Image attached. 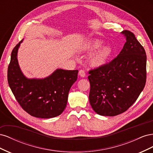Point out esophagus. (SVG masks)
<instances>
[{
	"mask_svg": "<svg viewBox=\"0 0 153 153\" xmlns=\"http://www.w3.org/2000/svg\"><path fill=\"white\" fill-rule=\"evenodd\" d=\"M78 75H79L82 78L85 77V73L84 70H82V69H81V70H80L79 72H78Z\"/></svg>",
	"mask_w": 153,
	"mask_h": 153,
	"instance_id": "34e87169",
	"label": "esophagus"
}]
</instances>
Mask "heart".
<instances>
[{
	"label": "heart",
	"instance_id": "1",
	"mask_svg": "<svg viewBox=\"0 0 153 153\" xmlns=\"http://www.w3.org/2000/svg\"><path fill=\"white\" fill-rule=\"evenodd\" d=\"M104 42L100 39H92L88 41L83 46L82 50L85 52L97 51L91 54L89 57V63L93 68H101L108 63L114 53L112 46L106 44L103 46Z\"/></svg>",
	"mask_w": 153,
	"mask_h": 153
}]
</instances>
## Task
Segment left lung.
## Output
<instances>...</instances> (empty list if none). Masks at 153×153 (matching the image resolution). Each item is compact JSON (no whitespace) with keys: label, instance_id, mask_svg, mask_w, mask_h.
<instances>
[{"label":"left lung","instance_id":"8db88e82","mask_svg":"<svg viewBox=\"0 0 153 153\" xmlns=\"http://www.w3.org/2000/svg\"><path fill=\"white\" fill-rule=\"evenodd\" d=\"M123 48L112 62L91 70L89 102L94 112L104 116L123 113L135 102L146 82V53L129 30Z\"/></svg>","mask_w":153,"mask_h":153}]
</instances>
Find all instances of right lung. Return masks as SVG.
<instances>
[{"label":"right lung","mask_w":153,"mask_h":153,"mask_svg":"<svg viewBox=\"0 0 153 153\" xmlns=\"http://www.w3.org/2000/svg\"><path fill=\"white\" fill-rule=\"evenodd\" d=\"M24 39L13 48L7 80L17 101L25 112L38 118L58 116L65 109L69 91L77 80L78 70L57 69L43 78H29L22 71L18 51Z\"/></svg>","instance_id":"1"}]
</instances>
